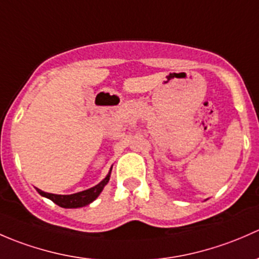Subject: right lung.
I'll return each instance as SVG.
<instances>
[{
  "label": "right lung",
  "mask_w": 259,
  "mask_h": 259,
  "mask_svg": "<svg viewBox=\"0 0 259 259\" xmlns=\"http://www.w3.org/2000/svg\"><path fill=\"white\" fill-rule=\"evenodd\" d=\"M112 172V167L108 170L107 176L101 181L98 185H96L95 187H91L86 191L78 192V193L73 194H53V193H47V192L41 191V189L36 188L37 192L41 194L42 197H46V198L51 199L52 202H55L56 204H58L62 208H79V207L89 206L90 203H92L96 198L101 194V192L103 191L105 186L107 185L108 181H110Z\"/></svg>",
  "instance_id": "add662e5"
}]
</instances>
